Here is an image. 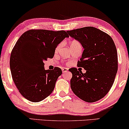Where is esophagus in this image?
Returning a JSON list of instances; mask_svg holds the SVG:
<instances>
[{"instance_id": "obj_1", "label": "esophagus", "mask_w": 129, "mask_h": 129, "mask_svg": "<svg viewBox=\"0 0 129 129\" xmlns=\"http://www.w3.org/2000/svg\"><path fill=\"white\" fill-rule=\"evenodd\" d=\"M68 71V69L67 68H62V71L63 73H65V72H67Z\"/></svg>"}]
</instances>
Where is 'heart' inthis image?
I'll return each instance as SVG.
<instances>
[{"instance_id": "b5f03b06", "label": "heart", "mask_w": 129, "mask_h": 129, "mask_svg": "<svg viewBox=\"0 0 129 129\" xmlns=\"http://www.w3.org/2000/svg\"><path fill=\"white\" fill-rule=\"evenodd\" d=\"M61 46H62V44L61 43H60V44H59L58 45L57 47H56V49L55 50L56 51H58L59 49V48L61 47ZM81 46V43L79 42V41H76V40H74L72 41L71 43V47H75V46Z\"/></svg>"}]
</instances>
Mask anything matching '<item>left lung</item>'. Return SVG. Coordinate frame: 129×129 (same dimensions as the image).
Returning <instances> with one entry per match:
<instances>
[{
    "instance_id": "1",
    "label": "left lung",
    "mask_w": 129,
    "mask_h": 129,
    "mask_svg": "<svg viewBox=\"0 0 129 129\" xmlns=\"http://www.w3.org/2000/svg\"><path fill=\"white\" fill-rule=\"evenodd\" d=\"M82 44L83 50L78 66L86 70L83 74L77 68L72 72L71 88L75 95L86 102L100 100L108 93L116 75L118 59L116 47L112 37L93 27L67 31Z\"/></svg>"
}]
</instances>
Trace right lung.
<instances>
[{"instance_id":"add662e5","label":"right lung","mask_w":129,"mask_h":129,"mask_svg":"<svg viewBox=\"0 0 129 129\" xmlns=\"http://www.w3.org/2000/svg\"><path fill=\"white\" fill-rule=\"evenodd\" d=\"M65 37L64 30L31 29L24 32L12 51L10 67L14 84L21 95L33 102L48 96L62 70L44 68L45 61L53 58L55 48Z\"/></svg>"}]
</instances>
